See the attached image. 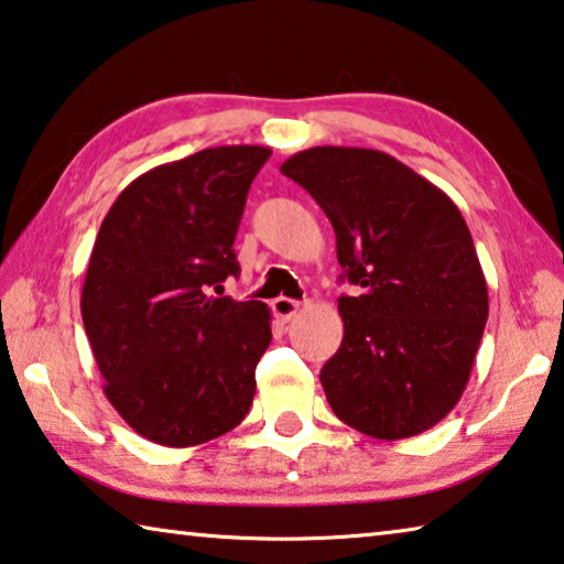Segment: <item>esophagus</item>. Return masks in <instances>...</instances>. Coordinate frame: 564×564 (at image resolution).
I'll list each match as a JSON object with an SVG mask.
<instances>
[{"instance_id": "1", "label": "esophagus", "mask_w": 564, "mask_h": 564, "mask_svg": "<svg viewBox=\"0 0 564 564\" xmlns=\"http://www.w3.org/2000/svg\"><path fill=\"white\" fill-rule=\"evenodd\" d=\"M271 311H273V316H275V318H281V321H291L293 316L299 314V301L285 299V296H279V299H275V301L271 303Z\"/></svg>"}]
</instances>
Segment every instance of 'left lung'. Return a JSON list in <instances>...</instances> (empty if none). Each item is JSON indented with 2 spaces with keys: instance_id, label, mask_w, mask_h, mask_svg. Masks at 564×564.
Returning a JSON list of instances; mask_svg holds the SVG:
<instances>
[{
  "instance_id": "left-lung-1",
  "label": "left lung",
  "mask_w": 564,
  "mask_h": 564,
  "mask_svg": "<svg viewBox=\"0 0 564 564\" xmlns=\"http://www.w3.org/2000/svg\"><path fill=\"white\" fill-rule=\"evenodd\" d=\"M281 173L324 208L338 263L359 291L338 299L344 341L321 369L334 414L387 442L440 424L467 387L489 316L459 208L369 148L301 150Z\"/></svg>"
}]
</instances>
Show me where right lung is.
<instances>
[{"label":"right lung","mask_w":564,"mask_h":564,"mask_svg":"<svg viewBox=\"0 0 564 564\" xmlns=\"http://www.w3.org/2000/svg\"><path fill=\"white\" fill-rule=\"evenodd\" d=\"M268 158L261 145H223L148 170L97 234L79 301L85 330L105 397L150 442L218 440L253 404L271 311L210 289L240 273L234 240Z\"/></svg>","instance_id":"right-lung-1"}]
</instances>
